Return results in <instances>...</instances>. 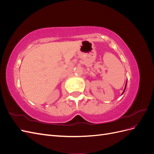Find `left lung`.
<instances>
[{"label": "left lung", "mask_w": 154, "mask_h": 154, "mask_svg": "<svg viewBox=\"0 0 154 154\" xmlns=\"http://www.w3.org/2000/svg\"><path fill=\"white\" fill-rule=\"evenodd\" d=\"M126 87H127V83H126V85H125V89H124V91H123V93H122V94H123V93H124V92H125V88H126Z\"/></svg>", "instance_id": "8db88e82"}]
</instances>
